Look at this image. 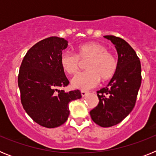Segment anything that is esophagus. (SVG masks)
<instances>
[{"label": "esophagus", "mask_w": 156, "mask_h": 156, "mask_svg": "<svg viewBox=\"0 0 156 156\" xmlns=\"http://www.w3.org/2000/svg\"><path fill=\"white\" fill-rule=\"evenodd\" d=\"M87 92L84 91V90H81V95H82V97H85L87 94Z\"/></svg>", "instance_id": "34e87169"}]
</instances>
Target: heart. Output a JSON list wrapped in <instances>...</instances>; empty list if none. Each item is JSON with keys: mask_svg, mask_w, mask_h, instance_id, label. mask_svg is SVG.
<instances>
[{"mask_svg": "<svg viewBox=\"0 0 156 156\" xmlns=\"http://www.w3.org/2000/svg\"><path fill=\"white\" fill-rule=\"evenodd\" d=\"M76 54L63 52L60 57V64L65 73L73 75L79 69L80 60L86 61L87 71L80 73L72 79L74 88L87 90L98 84L100 80L106 81L115 75L117 61L115 56L107 51L104 45L96 42H88L76 48Z\"/></svg>", "mask_w": 156, "mask_h": 156, "instance_id": "heart-1", "label": "heart"}]
</instances>
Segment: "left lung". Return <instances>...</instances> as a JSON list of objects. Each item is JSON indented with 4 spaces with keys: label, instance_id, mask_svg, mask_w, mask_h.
Returning <instances> with one entry per match:
<instances>
[{
    "label": "left lung",
    "instance_id": "obj_1",
    "mask_svg": "<svg viewBox=\"0 0 156 156\" xmlns=\"http://www.w3.org/2000/svg\"><path fill=\"white\" fill-rule=\"evenodd\" d=\"M104 37L116 48L118 66L107 87L97 92L98 105L90 115L96 124L109 127L119 123L133 110L141 83V66L137 54L126 41L115 36Z\"/></svg>",
    "mask_w": 156,
    "mask_h": 156
}]
</instances>
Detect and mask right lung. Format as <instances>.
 Here are the masks:
<instances>
[{
  "mask_svg": "<svg viewBox=\"0 0 156 156\" xmlns=\"http://www.w3.org/2000/svg\"><path fill=\"white\" fill-rule=\"evenodd\" d=\"M64 38L51 37L37 43L26 54L19 69V85L23 108L42 126L55 128L68 119L70 101L81 98L79 90L65 92L69 80L60 64Z\"/></svg>",
  "mask_w": 156,
  "mask_h": 156,
  "instance_id": "add662e5",
  "label": "right lung"
}]
</instances>
